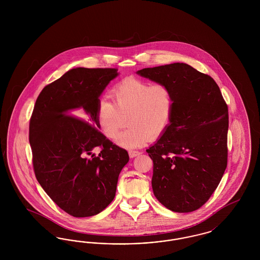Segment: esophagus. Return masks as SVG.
I'll list each match as a JSON object with an SVG mask.
<instances>
[{
	"mask_svg": "<svg viewBox=\"0 0 260 260\" xmlns=\"http://www.w3.org/2000/svg\"><path fill=\"white\" fill-rule=\"evenodd\" d=\"M140 154H141V152L136 151V150H129V151H128V155H129L131 158H135V157L140 155Z\"/></svg>",
	"mask_w": 260,
	"mask_h": 260,
	"instance_id": "esophagus-1",
	"label": "esophagus"
}]
</instances>
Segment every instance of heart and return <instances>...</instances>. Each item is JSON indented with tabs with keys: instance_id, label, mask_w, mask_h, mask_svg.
I'll return each mask as SVG.
<instances>
[{
	"instance_id": "obj_1",
	"label": "heart",
	"mask_w": 260,
	"mask_h": 260,
	"mask_svg": "<svg viewBox=\"0 0 260 260\" xmlns=\"http://www.w3.org/2000/svg\"><path fill=\"white\" fill-rule=\"evenodd\" d=\"M109 99L99 100L96 119L108 138H115L128 121V127L117 138L124 148L145 144L149 136L161 135L170 124L173 109V94L169 86L126 78L110 90Z\"/></svg>"
}]
</instances>
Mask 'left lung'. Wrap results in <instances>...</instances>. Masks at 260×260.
Here are the masks:
<instances>
[{"label":"left lung","mask_w":260,"mask_h":260,"mask_svg":"<svg viewBox=\"0 0 260 260\" xmlns=\"http://www.w3.org/2000/svg\"><path fill=\"white\" fill-rule=\"evenodd\" d=\"M169 86L173 94L171 124L146 150L153 161L155 197L175 212L198 210L210 198L227 167L228 106L209 76L185 63L136 72Z\"/></svg>","instance_id":"8db88e82"}]
</instances>
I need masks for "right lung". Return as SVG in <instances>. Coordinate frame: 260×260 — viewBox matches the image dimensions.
I'll return each mask as SVG.
<instances>
[{
  "mask_svg": "<svg viewBox=\"0 0 260 260\" xmlns=\"http://www.w3.org/2000/svg\"><path fill=\"white\" fill-rule=\"evenodd\" d=\"M117 68H74L43 88L29 124L38 182L74 217H87L115 198L118 177L128 161L126 150L99 132V96ZM77 111L81 118L72 113ZM101 148L96 156L92 153Z\"/></svg>",
  "mask_w": 260,
  "mask_h": 260,
  "instance_id": "1",
  "label": "right lung"
}]
</instances>
